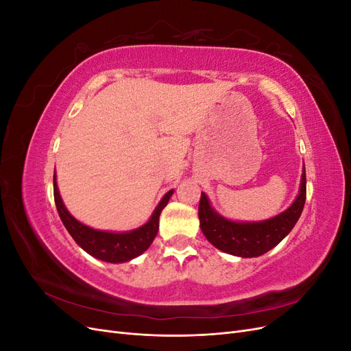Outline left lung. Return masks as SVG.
Returning <instances> with one entry per match:
<instances>
[{"instance_id":"left-lung-1","label":"left lung","mask_w":351,"mask_h":351,"mask_svg":"<svg viewBox=\"0 0 351 351\" xmlns=\"http://www.w3.org/2000/svg\"><path fill=\"white\" fill-rule=\"evenodd\" d=\"M306 200V171L303 169L299 195L281 214L265 221L240 222L219 215L205 193L200 195V230L210 244L240 258H258L269 252L289 234L299 221Z\"/></svg>"}]
</instances>
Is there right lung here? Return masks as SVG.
<instances>
[{
  "instance_id": "obj_1",
  "label": "right lung",
  "mask_w": 351,
  "mask_h": 351,
  "mask_svg": "<svg viewBox=\"0 0 351 351\" xmlns=\"http://www.w3.org/2000/svg\"><path fill=\"white\" fill-rule=\"evenodd\" d=\"M173 193L174 190H169V192L164 195L161 202H159L158 206L155 208L149 221L142 227L124 232L102 231L82 224L80 221H77L70 214L64 205V202H62L60 196L57 176L54 174V200L62 224H64V227L70 232L73 240L76 241L84 252L89 253L93 258L110 263L129 262L137 256H141V254L151 246L159 228V215H161L162 209L167 206L168 200L173 196Z\"/></svg>"
}]
</instances>
